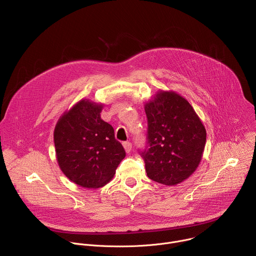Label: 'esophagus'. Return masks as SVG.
<instances>
[{
	"label": "esophagus",
	"mask_w": 256,
	"mask_h": 256,
	"mask_svg": "<svg viewBox=\"0 0 256 256\" xmlns=\"http://www.w3.org/2000/svg\"><path fill=\"white\" fill-rule=\"evenodd\" d=\"M122 146H124V150H126V153H130V152L132 151V142H124L122 144Z\"/></svg>",
	"instance_id": "1"
}]
</instances>
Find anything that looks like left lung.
<instances>
[{"label":"left lung","instance_id":"8db88e82","mask_svg":"<svg viewBox=\"0 0 256 256\" xmlns=\"http://www.w3.org/2000/svg\"><path fill=\"white\" fill-rule=\"evenodd\" d=\"M147 146L140 150L150 179L175 186L198 168L206 132L190 102L173 91H159L144 104Z\"/></svg>","mask_w":256,"mask_h":256}]
</instances>
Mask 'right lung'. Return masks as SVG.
Here are the masks:
<instances>
[{
	"label": "right lung",
	"instance_id": "obj_1",
	"mask_svg": "<svg viewBox=\"0 0 256 256\" xmlns=\"http://www.w3.org/2000/svg\"><path fill=\"white\" fill-rule=\"evenodd\" d=\"M102 108V104L80 100L60 118L54 132L60 170L85 188L108 184L126 157L114 128L101 120Z\"/></svg>",
	"mask_w": 256,
	"mask_h": 256
}]
</instances>
